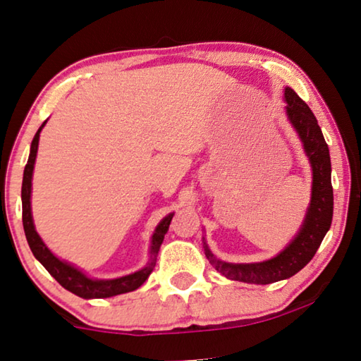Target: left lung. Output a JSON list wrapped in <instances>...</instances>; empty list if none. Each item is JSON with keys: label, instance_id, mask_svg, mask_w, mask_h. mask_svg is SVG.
<instances>
[{"label": "left lung", "instance_id": "obj_1", "mask_svg": "<svg viewBox=\"0 0 361 361\" xmlns=\"http://www.w3.org/2000/svg\"><path fill=\"white\" fill-rule=\"evenodd\" d=\"M285 111L288 121L297 129L308 155L313 170V186H311V202L306 217L297 236L285 246L272 259L251 264H233L215 257L207 245L204 252L209 262L227 279L246 283H272L283 281L301 271L318 251L322 238L331 228L332 212H334V195L331 183V155L314 113L305 104L293 89L285 87Z\"/></svg>", "mask_w": 361, "mask_h": 361}]
</instances>
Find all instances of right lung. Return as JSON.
<instances>
[{
	"label": "right lung",
	"mask_w": 361,
	"mask_h": 361,
	"mask_svg": "<svg viewBox=\"0 0 361 361\" xmlns=\"http://www.w3.org/2000/svg\"><path fill=\"white\" fill-rule=\"evenodd\" d=\"M47 121H43V125L39 128V131L34 136V141L30 144V154L27 165L24 169V178H23V224H24V232L27 243H29L34 256L42 262V266L56 279V282L64 287L69 292L78 295L80 298L90 300V298H109L115 297L120 293L133 292L141 287V285L147 281L150 272L154 271L155 261H157V255L162 245L164 236L169 230V225L173 219V214H169L166 217L157 225L155 232L152 235V241H150V261L147 266L141 269V271L129 274V276L120 277V279H110V281H99V279H90L85 276L82 271H79L78 267H74L66 261L58 259L53 252L47 248V245L43 243L42 238L37 233L34 227V220H32V209H30V192H32V173H34V165L37 157V149H39V137L42 128L45 126Z\"/></svg>",
	"instance_id": "right-lung-1"
}]
</instances>
